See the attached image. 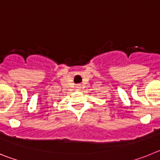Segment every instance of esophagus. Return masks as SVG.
Masks as SVG:
<instances>
[{"label": "esophagus", "instance_id": "esophagus-1", "mask_svg": "<svg viewBox=\"0 0 160 160\" xmlns=\"http://www.w3.org/2000/svg\"><path fill=\"white\" fill-rule=\"evenodd\" d=\"M78 87V88H80L81 87H80V86H78V87Z\"/></svg>", "mask_w": 160, "mask_h": 160}]
</instances>
